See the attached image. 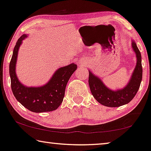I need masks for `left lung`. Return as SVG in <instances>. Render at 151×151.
Instances as JSON below:
<instances>
[{"label":"left lung","mask_w":151,"mask_h":151,"mask_svg":"<svg viewBox=\"0 0 151 151\" xmlns=\"http://www.w3.org/2000/svg\"><path fill=\"white\" fill-rule=\"evenodd\" d=\"M132 47L136 54L137 64L132 78L127 86L123 89L112 91L107 88L97 76L91 72L89 74V85L92 95L101 104L108 107H119L127 104L138 92L142 78V66L140 51L136 42H132Z\"/></svg>","instance_id":"8db88e82"}]
</instances>
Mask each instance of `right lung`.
<instances>
[{"instance_id":"1","label":"right lung","mask_w":151,"mask_h":151,"mask_svg":"<svg viewBox=\"0 0 151 151\" xmlns=\"http://www.w3.org/2000/svg\"><path fill=\"white\" fill-rule=\"evenodd\" d=\"M26 37V35H23L17 40L9 64L11 85L13 93L18 102L29 111L34 112L55 111L62 104L67 83L77 66L75 64H71L59 68L48 83L42 87L24 86L18 81L15 74V64L18 49L22 40Z\"/></svg>"}]
</instances>
